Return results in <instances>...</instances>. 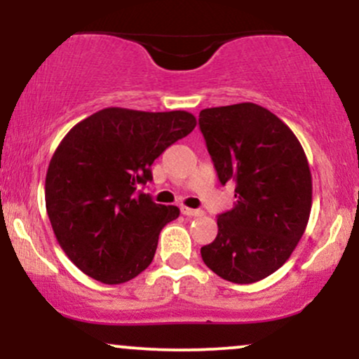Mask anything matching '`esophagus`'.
<instances>
[{
  "label": "esophagus",
  "instance_id": "1",
  "mask_svg": "<svg viewBox=\"0 0 359 359\" xmlns=\"http://www.w3.org/2000/svg\"><path fill=\"white\" fill-rule=\"evenodd\" d=\"M180 212L184 214V216H189V217H196V216H203V211H201V209H191V208H187V205H182V208H180Z\"/></svg>",
  "mask_w": 359,
  "mask_h": 359
}]
</instances>
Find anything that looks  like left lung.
Segmentation results:
<instances>
[{
	"instance_id": "obj_1",
	"label": "left lung",
	"mask_w": 359,
	"mask_h": 359,
	"mask_svg": "<svg viewBox=\"0 0 359 359\" xmlns=\"http://www.w3.org/2000/svg\"><path fill=\"white\" fill-rule=\"evenodd\" d=\"M208 151L219 182H234L233 209L217 216L205 265L233 283L277 271L302 238L312 208V175L294 131L255 102L203 109Z\"/></svg>"
}]
</instances>
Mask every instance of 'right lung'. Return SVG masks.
Segmentation results:
<instances>
[{
	"label": "right lung",
	"instance_id": "1",
	"mask_svg": "<svg viewBox=\"0 0 359 359\" xmlns=\"http://www.w3.org/2000/svg\"><path fill=\"white\" fill-rule=\"evenodd\" d=\"M196 125L187 111L106 108L65 135L48 163L45 205L60 248L77 269L116 285L150 265L160 231L180 211L138 189L154 179L155 158Z\"/></svg>",
	"mask_w": 359,
	"mask_h": 359
}]
</instances>
